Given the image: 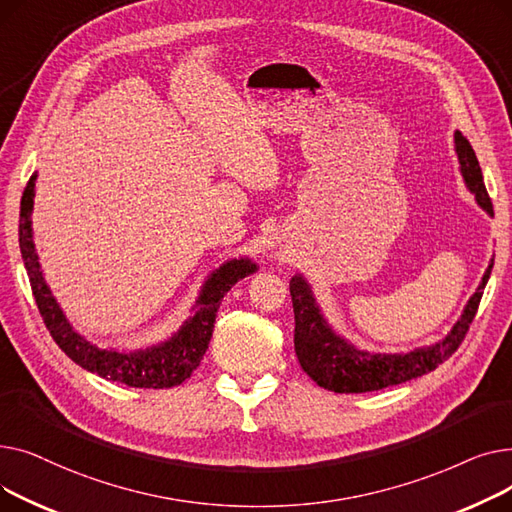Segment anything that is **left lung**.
<instances>
[{"label":"left lung","mask_w":512,"mask_h":512,"mask_svg":"<svg viewBox=\"0 0 512 512\" xmlns=\"http://www.w3.org/2000/svg\"><path fill=\"white\" fill-rule=\"evenodd\" d=\"M454 143L467 186L471 188V193H475L477 203L494 215V205L486 191V184H483L479 161L471 143L459 130L454 132ZM492 265L494 261L488 265V272L483 274L477 292L469 299L452 332L442 342L429 348H419V351L407 355L365 353L336 336L321 317L307 282L301 276H294L290 280L294 309V353H297L301 367L313 382H317V386L338 394L373 392L421 378V375L434 371L440 363L450 359L465 340L471 321L475 319L483 286L488 284L492 274Z\"/></svg>","instance_id":"obj_1"}]
</instances>
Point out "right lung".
Returning a JSON list of instances; mask_svg holds the SVG:
<instances>
[{"mask_svg": "<svg viewBox=\"0 0 512 512\" xmlns=\"http://www.w3.org/2000/svg\"><path fill=\"white\" fill-rule=\"evenodd\" d=\"M35 178L37 176H31L22 193L18 240L39 313L51 338L56 340V344L76 365L101 375L105 380L120 382L130 388H174L180 386L186 378H191V373L199 367L209 346L215 315H218L224 294L238 280L253 274L255 263H251L249 259H234L222 265L203 286L195 315L188 319L180 328V332L168 342L130 355L116 351H101V348L93 346L70 328L62 309L58 307L56 299L51 297V292L39 272L31 232Z\"/></svg>", "mask_w": 512, "mask_h": 512, "instance_id": "right-lung-1", "label": "right lung"}]
</instances>
